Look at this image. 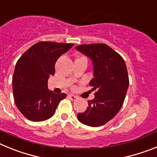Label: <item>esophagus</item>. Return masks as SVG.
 Masks as SVG:
<instances>
[{"label": "esophagus", "instance_id": "obj_1", "mask_svg": "<svg viewBox=\"0 0 157 157\" xmlns=\"http://www.w3.org/2000/svg\"><path fill=\"white\" fill-rule=\"evenodd\" d=\"M68 98H70V99L71 100V101H75V100H77V98H78L77 97H76V96L72 95V94H69Z\"/></svg>", "mask_w": 157, "mask_h": 157}]
</instances>
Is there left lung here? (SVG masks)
I'll use <instances>...</instances> for the list:
<instances>
[{"mask_svg": "<svg viewBox=\"0 0 157 157\" xmlns=\"http://www.w3.org/2000/svg\"><path fill=\"white\" fill-rule=\"evenodd\" d=\"M75 48L92 60L94 77L90 86L96 90L86 110L77 118L85 125L101 127L115 117L123 106L129 86L127 66L120 54L105 44L81 45Z\"/></svg>", "mask_w": 157, "mask_h": 157, "instance_id": "left-lung-1", "label": "left lung"}]
</instances>
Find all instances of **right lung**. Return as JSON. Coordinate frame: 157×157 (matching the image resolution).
I'll use <instances>...</instances> for the list:
<instances>
[{"mask_svg":"<svg viewBox=\"0 0 157 157\" xmlns=\"http://www.w3.org/2000/svg\"><path fill=\"white\" fill-rule=\"evenodd\" d=\"M73 44L40 41L18 59L12 78L15 104L27 120L34 122L52 117L66 94L48 90V79L55 74V63Z\"/></svg>","mask_w":157,"mask_h":157,"instance_id":"add662e5","label":"right lung"}]
</instances>
